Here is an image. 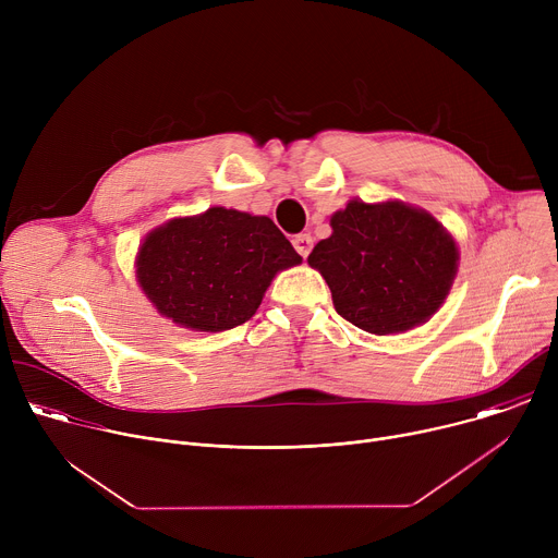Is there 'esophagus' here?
<instances>
[{
  "mask_svg": "<svg viewBox=\"0 0 558 558\" xmlns=\"http://www.w3.org/2000/svg\"><path fill=\"white\" fill-rule=\"evenodd\" d=\"M293 247H295V252H298L302 258H306V256L311 254V250H313V238H311L308 233H298V235L293 238Z\"/></svg>",
  "mask_w": 558,
  "mask_h": 558,
  "instance_id": "esophagus-1",
  "label": "esophagus"
}]
</instances>
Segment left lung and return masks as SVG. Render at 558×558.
<instances>
[{"mask_svg":"<svg viewBox=\"0 0 558 558\" xmlns=\"http://www.w3.org/2000/svg\"><path fill=\"white\" fill-rule=\"evenodd\" d=\"M308 254L347 323L375 336L409 331L441 306L457 274L452 235L404 203L351 201Z\"/></svg>","mask_w":558,"mask_h":558,"instance_id":"left-lung-1","label":"left lung"}]
</instances>
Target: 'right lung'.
I'll use <instances>...</instances> for the list:
<instances>
[{
  "label": "right lung",
  "mask_w": 558,
  "mask_h": 558,
  "mask_svg": "<svg viewBox=\"0 0 558 558\" xmlns=\"http://www.w3.org/2000/svg\"><path fill=\"white\" fill-rule=\"evenodd\" d=\"M300 260L271 218L211 207L154 229L136 276L158 313L216 333L247 323L274 276Z\"/></svg>",
  "instance_id": "1"
}]
</instances>
